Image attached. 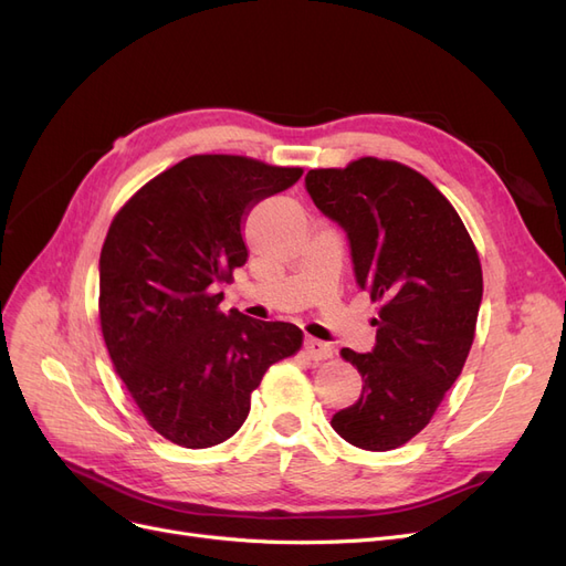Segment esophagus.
<instances>
[{"instance_id": "34e87169", "label": "esophagus", "mask_w": 566, "mask_h": 566, "mask_svg": "<svg viewBox=\"0 0 566 566\" xmlns=\"http://www.w3.org/2000/svg\"><path fill=\"white\" fill-rule=\"evenodd\" d=\"M304 352H306V356L314 358V361H325V358L333 356V347L325 345V342H321L316 337L304 339Z\"/></svg>"}]
</instances>
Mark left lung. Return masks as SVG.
<instances>
[{
  "label": "left lung",
  "mask_w": 566,
  "mask_h": 566,
  "mask_svg": "<svg viewBox=\"0 0 566 566\" xmlns=\"http://www.w3.org/2000/svg\"><path fill=\"white\" fill-rule=\"evenodd\" d=\"M304 184L345 229L356 283L380 306L373 352H339L364 389L331 424L358 449H399L432 420L465 366L484 290L476 248L439 188L401 163L358 158L310 169Z\"/></svg>",
  "instance_id": "obj_1"
}]
</instances>
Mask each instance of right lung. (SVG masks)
Segmentation results:
<instances>
[{"label":"right lung","instance_id":"obj_1","mask_svg":"<svg viewBox=\"0 0 566 566\" xmlns=\"http://www.w3.org/2000/svg\"><path fill=\"white\" fill-rule=\"evenodd\" d=\"M300 177L302 167L245 156H191L113 219L98 260L101 331L144 418L177 447L233 437L269 366L302 347L297 325L221 312L217 293L248 262V212Z\"/></svg>","mask_w":566,"mask_h":566}]
</instances>
